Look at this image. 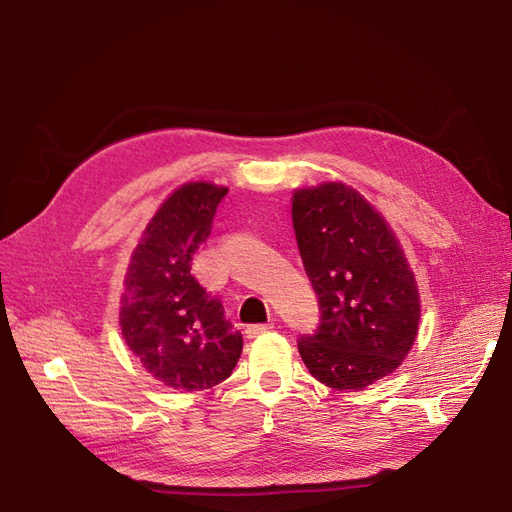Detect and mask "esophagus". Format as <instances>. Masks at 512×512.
<instances>
[{"mask_svg":"<svg viewBox=\"0 0 512 512\" xmlns=\"http://www.w3.org/2000/svg\"><path fill=\"white\" fill-rule=\"evenodd\" d=\"M271 328H273V323H252V326L245 328V334L249 336V339H254V336L265 334V332H269Z\"/></svg>","mask_w":512,"mask_h":512,"instance_id":"obj_1","label":"esophagus"}]
</instances>
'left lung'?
<instances>
[{
  "instance_id": "8db88e82",
  "label": "left lung",
  "mask_w": 512,
  "mask_h": 512,
  "mask_svg": "<svg viewBox=\"0 0 512 512\" xmlns=\"http://www.w3.org/2000/svg\"><path fill=\"white\" fill-rule=\"evenodd\" d=\"M293 228L319 302L297 350L313 378L360 391L400 367L419 330V291L380 213L350 186L295 191Z\"/></svg>"
}]
</instances>
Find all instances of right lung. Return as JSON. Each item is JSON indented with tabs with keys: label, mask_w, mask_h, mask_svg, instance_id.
<instances>
[{
	"label": "right lung",
	"mask_w": 512,
	"mask_h": 512,
	"mask_svg": "<svg viewBox=\"0 0 512 512\" xmlns=\"http://www.w3.org/2000/svg\"><path fill=\"white\" fill-rule=\"evenodd\" d=\"M228 189L191 182L160 206L134 249L121 297V332L152 376L180 391H204L230 378L243 336L219 297L191 273Z\"/></svg>",
	"instance_id": "obj_1"
}]
</instances>
